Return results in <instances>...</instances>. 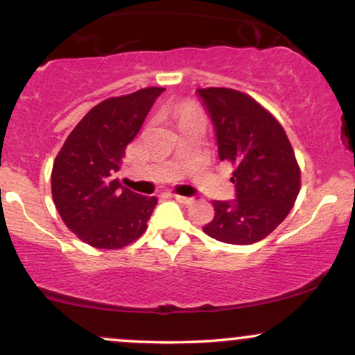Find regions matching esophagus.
Instances as JSON below:
<instances>
[{"instance_id": "esophagus-1", "label": "esophagus", "mask_w": 355, "mask_h": 355, "mask_svg": "<svg viewBox=\"0 0 355 355\" xmlns=\"http://www.w3.org/2000/svg\"><path fill=\"white\" fill-rule=\"evenodd\" d=\"M172 197L175 198V200L180 202V203H191V202H193V198H191V197H183V195L172 193Z\"/></svg>"}]
</instances>
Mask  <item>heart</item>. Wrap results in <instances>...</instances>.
Masks as SVG:
<instances>
[{
  "label": "heart",
  "instance_id": "obj_1",
  "mask_svg": "<svg viewBox=\"0 0 355 355\" xmlns=\"http://www.w3.org/2000/svg\"><path fill=\"white\" fill-rule=\"evenodd\" d=\"M178 118H180V121H183V120H189V118H202V115L195 107H191V105H185V107L178 110Z\"/></svg>",
  "mask_w": 355,
  "mask_h": 355
}]
</instances>
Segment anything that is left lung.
<instances>
[{"mask_svg":"<svg viewBox=\"0 0 355 355\" xmlns=\"http://www.w3.org/2000/svg\"><path fill=\"white\" fill-rule=\"evenodd\" d=\"M215 130L220 160L235 165L234 200H215L203 227L211 239L250 245L282 223L300 190V170L282 125L254 98L230 88L197 89Z\"/></svg>","mask_w":355,"mask_h":355,"instance_id":"8db88e82","label":"left lung"}]
</instances>
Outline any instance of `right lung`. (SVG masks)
I'll use <instances>...</instances> for the list:
<instances>
[{
  "mask_svg": "<svg viewBox=\"0 0 355 355\" xmlns=\"http://www.w3.org/2000/svg\"><path fill=\"white\" fill-rule=\"evenodd\" d=\"M165 88H144L93 107L60 150L51 193L64 225L95 248L116 250L146 229L157 198L135 193L115 178L126 145L137 137Z\"/></svg>",
  "mask_w": 355,
  "mask_h": 355,
  "instance_id": "obj_1",
  "label": "right lung"
}]
</instances>
